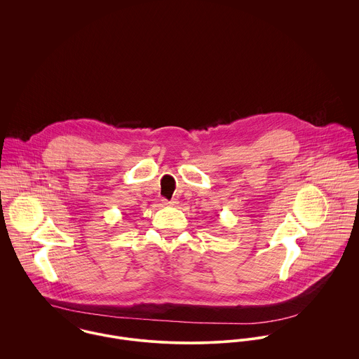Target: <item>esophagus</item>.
Wrapping results in <instances>:
<instances>
[{
  "label": "esophagus",
  "instance_id": "1",
  "mask_svg": "<svg viewBox=\"0 0 359 359\" xmlns=\"http://www.w3.org/2000/svg\"><path fill=\"white\" fill-rule=\"evenodd\" d=\"M163 203L165 205H178V201L177 199H172V201H163Z\"/></svg>",
  "mask_w": 359,
  "mask_h": 359
}]
</instances>
